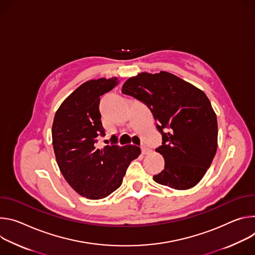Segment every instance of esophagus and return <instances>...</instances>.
I'll return each mask as SVG.
<instances>
[{
    "label": "esophagus",
    "mask_w": 255,
    "mask_h": 255,
    "mask_svg": "<svg viewBox=\"0 0 255 255\" xmlns=\"http://www.w3.org/2000/svg\"><path fill=\"white\" fill-rule=\"evenodd\" d=\"M140 149H142V154L143 155H148L151 153V150L149 148H147L146 146H142L140 147Z\"/></svg>",
    "instance_id": "obj_1"
}]
</instances>
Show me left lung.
I'll return each mask as SVG.
<instances>
[{
    "label": "left lung",
    "instance_id": "left-lung-1",
    "mask_svg": "<svg viewBox=\"0 0 255 255\" xmlns=\"http://www.w3.org/2000/svg\"><path fill=\"white\" fill-rule=\"evenodd\" d=\"M122 92L149 106L162 133L163 145L156 152L163 156L165 166L154 181L177 190L195 186L218 147L217 116L205 92L164 71L128 78Z\"/></svg>",
    "mask_w": 255,
    "mask_h": 255
}]
</instances>
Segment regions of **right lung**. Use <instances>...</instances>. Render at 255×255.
Returning <instances> with one entry per match:
<instances>
[{
	"instance_id": "add662e5",
	"label": "right lung",
	"mask_w": 255,
	"mask_h": 255,
	"mask_svg": "<svg viewBox=\"0 0 255 255\" xmlns=\"http://www.w3.org/2000/svg\"><path fill=\"white\" fill-rule=\"evenodd\" d=\"M118 85V78L83 83L56 110L52 146L60 170L70 186L89 200H100L123 183L130 162L140 154L134 145H111L99 149L97 136L105 129L99 112L100 96Z\"/></svg>"
}]
</instances>
